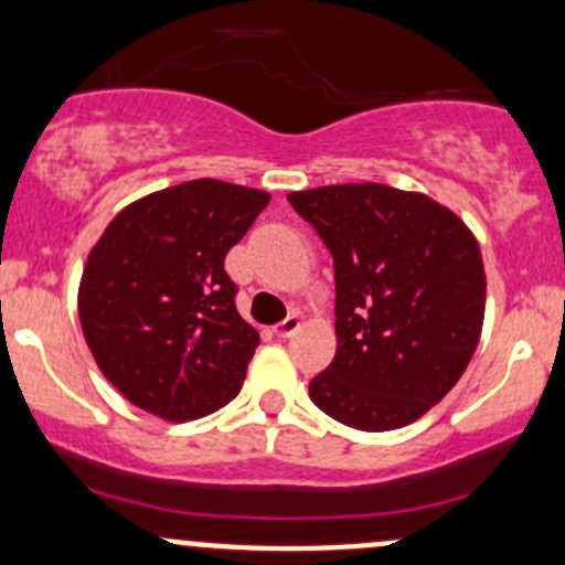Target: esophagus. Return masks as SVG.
<instances>
[{
	"label": "esophagus",
	"instance_id": "1",
	"mask_svg": "<svg viewBox=\"0 0 565 565\" xmlns=\"http://www.w3.org/2000/svg\"><path fill=\"white\" fill-rule=\"evenodd\" d=\"M301 329V318L299 315H288V318L282 320V323H277V329H275V333L280 339H288V337H294L296 331Z\"/></svg>",
	"mask_w": 565,
	"mask_h": 565
}]
</instances>
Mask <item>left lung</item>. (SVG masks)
<instances>
[{
	"mask_svg": "<svg viewBox=\"0 0 565 565\" xmlns=\"http://www.w3.org/2000/svg\"><path fill=\"white\" fill-rule=\"evenodd\" d=\"M333 258L337 355L309 398L358 430L415 423L475 355L484 269L475 234L426 193L380 183L288 193Z\"/></svg>",
	"mask_w": 565,
	"mask_h": 565,
	"instance_id": "8db88e82",
	"label": "left lung"
}]
</instances>
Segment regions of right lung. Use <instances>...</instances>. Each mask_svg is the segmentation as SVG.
Wrapping results in <instances>:
<instances>
[{
	"label": "right lung",
	"mask_w": 565,
	"mask_h": 565,
	"mask_svg": "<svg viewBox=\"0 0 565 565\" xmlns=\"http://www.w3.org/2000/svg\"><path fill=\"white\" fill-rule=\"evenodd\" d=\"M269 193L191 180L115 215L83 269L81 326L102 374L145 412L183 423L226 406L258 331L236 312L226 253Z\"/></svg>",
	"instance_id": "1"
}]
</instances>
